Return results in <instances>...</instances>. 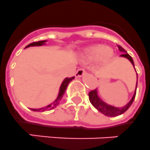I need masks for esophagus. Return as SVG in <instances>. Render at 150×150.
Instances as JSON below:
<instances>
[{
  "mask_svg": "<svg viewBox=\"0 0 150 150\" xmlns=\"http://www.w3.org/2000/svg\"><path fill=\"white\" fill-rule=\"evenodd\" d=\"M85 74V69H79L76 73H75V75H76V77H82L83 75Z\"/></svg>",
  "mask_w": 150,
  "mask_h": 150,
  "instance_id": "esophagus-1",
  "label": "esophagus"
}]
</instances>
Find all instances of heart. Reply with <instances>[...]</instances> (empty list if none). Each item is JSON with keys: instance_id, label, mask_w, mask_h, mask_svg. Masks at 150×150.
Returning a JSON list of instances; mask_svg holds the SVG:
<instances>
[{"instance_id": "obj_1", "label": "heart", "mask_w": 150, "mask_h": 150, "mask_svg": "<svg viewBox=\"0 0 150 150\" xmlns=\"http://www.w3.org/2000/svg\"><path fill=\"white\" fill-rule=\"evenodd\" d=\"M113 56L114 51L111 47L98 44L86 49L81 53V58L85 61H91L97 59L99 66H104L110 61Z\"/></svg>"}]
</instances>
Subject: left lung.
Here are the masks:
<instances>
[{
	"instance_id": "left-lung-1",
	"label": "left lung",
	"mask_w": 150,
	"mask_h": 150,
	"mask_svg": "<svg viewBox=\"0 0 150 150\" xmlns=\"http://www.w3.org/2000/svg\"><path fill=\"white\" fill-rule=\"evenodd\" d=\"M117 47L119 49L122 53V55H120V57H124L126 59H127L130 62L132 63V65H133L134 67V62H133V60L132 59V57L129 56V54L127 52L124 48H122L121 46L117 45ZM136 70V69H135ZM137 85H136V89L135 91H134V94L133 95V98H131V100H129L127 104H126L125 106L121 107V108H117V107H114L110 104H107L100 98V97L98 96V90L97 89H94V90L91 91L88 94L89 96V100L90 102L91 103L93 106L96 108L97 110L100 111V113H102L103 114H104L105 116H108V117H116V116L120 115V114H124V112H126L128 108L131 106L132 103L134 100L136 96V92H137Z\"/></svg>"
}]
</instances>
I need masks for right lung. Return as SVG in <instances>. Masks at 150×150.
Returning <instances> with one entry per match:
<instances>
[{
	"label": "right lung",
	"instance_id": "1",
	"mask_svg": "<svg viewBox=\"0 0 150 150\" xmlns=\"http://www.w3.org/2000/svg\"><path fill=\"white\" fill-rule=\"evenodd\" d=\"M47 42L46 40H42V41H39V42H32V43L29 44L28 46H26V48H28L30 46H43L46 44V42ZM75 79V77H71V78H66V79H64V81H62V83L61 84V86H60L59 88V94H58L57 98L55 100L54 102H52V104H49L47 106L43 107L42 108H39V109H33L31 108V110H33V111H46V110H50L54 109L55 108L59 105V104L60 100H62V97H63L64 94H65V91H66V88H67L68 85L69 84V82L71 81H72L73 79Z\"/></svg>",
	"mask_w": 150,
	"mask_h": 150
}]
</instances>
